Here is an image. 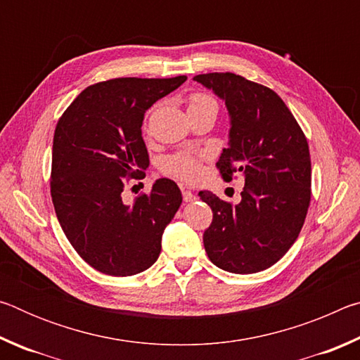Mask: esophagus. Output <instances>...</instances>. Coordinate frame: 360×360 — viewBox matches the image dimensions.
<instances>
[{"instance_id": "34e87169", "label": "esophagus", "mask_w": 360, "mask_h": 360, "mask_svg": "<svg viewBox=\"0 0 360 360\" xmlns=\"http://www.w3.org/2000/svg\"><path fill=\"white\" fill-rule=\"evenodd\" d=\"M182 198H184V202H195V193L193 192H191V191H187V188H182Z\"/></svg>"}]
</instances>
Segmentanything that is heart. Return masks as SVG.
Segmentation results:
<instances>
[{
	"label": "heart",
	"instance_id": "obj_1",
	"mask_svg": "<svg viewBox=\"0 0 360 360\" xmlns=\"http://www.w3.org/2000/svg\"><path fill=\"white\" fill-rule=\"evenodd\" d=\"M203 109H216L217 103L211 95L205 92H193L187 96V111H203ZM203 155L195 154V152H176L165 157L162 163L163 173L173 178L184 181V182H195L203 172Z\"/></svg>",
	"mask_w": 360,
	"mask_h": 360
}]
</instances>
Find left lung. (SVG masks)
Instances as JSON below:
<instances>
[{
    "instance_id": "left-lung-1",
    "label": "left lung",
    "mask_w": 360,
    "mask_h": 360,
    "mask_svg": "<svg viewBox=\"0 0 360 360\" xmlns=\"http://www.w3.org/2000/svg\"><path fill=\"white\" fill-rule=\"evenodd\" d=\"M225 100L230 146L216 167L225 181L245 174L241 202L233 205L202 191L212 211L203 233L216 266L249 275L271 266L294 245L311 202V158L294 114L265 85L233 72L193 77Z\"/></svg>"
}]
</instances>
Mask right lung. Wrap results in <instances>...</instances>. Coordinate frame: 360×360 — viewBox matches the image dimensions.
<instances>
[{"mask_svg": "<svg viewBox=\"0 0 360 360\" xmlns=\"http://www.w3.org/2000/svg\"><path fill=\"white\" fill-rule=\"evenodd\" d=\"M186 79H109L82 90L58 119L51 169L53 208L71 246L105 275L148 270L182 203L179 187L167 178L133 205L122 202V192L130 181L143 179L149 167L141 136L144 112Z\"/></svg>", "mask_w": 360, "mask_h": 360, "instance_id": "add662e5", "label": "right lung"}]
</instances>
